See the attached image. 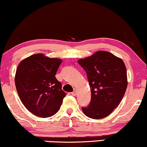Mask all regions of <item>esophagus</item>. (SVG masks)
Here are the masks:
<instances>
[{
    "label": "esophagus",
    "mask_w": 147,
    "mask_h": 147,
    "mask_svg": "<svg viewBox=\"0 0 147 147\" xmlns=\"http://www.w3.org/2000/svg\"><path fill=\"white\" fill-rule=\"evenodd\" d=\"M71 94L72 96H76V91L75 90H74L73 92H72V93H71Z\"/></svg>",
    "instance_id": "esophagus-1"
}]
</instances>
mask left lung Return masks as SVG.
<instances>
[{"label": "left lung", "instance_id": "obj_1", "mask_svg": "<svg viewBox=\"0 0 147 147\" xmlns=\"http://www.w3.org/2000/svg\"><path fill=\"white\" fill-rule=\"evenodd\" d=\"M86 72L91 88L90 105L82 107L94 119L105 118L118 107L127 89V70L121 58L105 51L78 61Z\"/></svg>", "mask_w": 147, "mask_h": 147}]
</instances>
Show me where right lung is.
I'll return each mask as SVG.
<instances>
[{"mask_svg":"<svg viewBox=\"0 0 147 147\" xmlns=\"http://www.w3.org/2000/svg\"><path fill=\"white\" fill-rule=\"evenodd\" d=\"M62 60L35 54L22 60L16 70L15 83L22 102L40 117L53 116L66 96L55 77Z\"/></svg>","mask_w":147,"mask_h":147,"instance_id":"obj_1","label":"right lung"}]
</instances>
